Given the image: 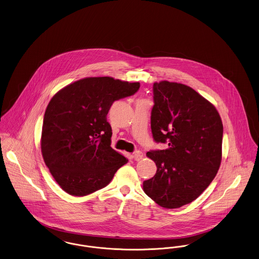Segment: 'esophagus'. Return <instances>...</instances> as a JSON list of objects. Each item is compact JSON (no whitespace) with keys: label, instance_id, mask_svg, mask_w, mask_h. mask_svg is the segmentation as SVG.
<instances>
[{"label":"esophagus","instance_id":"esophagus-1","mask_svg":"<svg viewBox=\"0 0 259 259\" xmlns=\"http://www.w3.org/2000/svg\"><path fill=\"white\" fill-rule=\"evenodd\" d=\"M143 157H144V155H143V153L141 151H135V153H134V156H133V158H135V160H136V161L142 159Z\"/></svg>","mask_w":259,"mask_h":259}]
</instances>
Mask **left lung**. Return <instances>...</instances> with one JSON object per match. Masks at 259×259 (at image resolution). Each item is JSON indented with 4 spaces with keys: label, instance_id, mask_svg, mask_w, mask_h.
<instances>
[{
    "label": "left lung",
    "instance_id": "8db88e82",
    "mask_svg": "<svg viewBox=\"0 0 259 259\" xmlns=\"http://www.w3.org/2000/svg\"><path fill=\"white\" fill-rule=\"evenodd\" d=\"M153 89L152 134L168 148L147 153L157 173L143 182V191L163 208H180L195 200L218 173L223 122L214 105L187 85L164 80Z\"/></svg>",
    "mask_w": 259,
    "mask_h": 259
}]
</instances>
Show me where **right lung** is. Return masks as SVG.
Instances as JSON below:
<instances>
[{
    "mask_svg": "<svg viewBox=\"0 0 259 259\" xmlns=\"http://www.w3.org/2000/svg\"><path fill=\"white\" fill-rule=\"evenodd\" d=\"M139 82L109 76L80 79L57 92L44 118L40 148L63 191L84 196L107 186L127 158L111 148L106 115L113 102L135 94Z\"/></svg>",
    "mask_w": 259,
    "mask_h": 259,
    "instance_id": "1",
    "label": "right lung"
}]
</instances>
